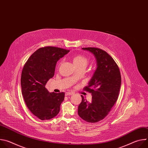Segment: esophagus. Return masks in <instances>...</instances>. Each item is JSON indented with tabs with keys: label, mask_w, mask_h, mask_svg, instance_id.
<instances>
[{
	"label": "esophagus",
	"mask_w": 148,
	"mask_h": 148,
	"mask_svg": "<svg viewBox=\"0 0 148 148\" xmlns=\"http://www.w3.org/2000/svg\"><path fill=\"white\" fill-rule=\"evenodd\" d=\"M73 94H74V93L72 92H66L65 95H66V96H67V95H72Z\"/></svg>",
	"instance_id": "esophagus-1"
}]
</instances>
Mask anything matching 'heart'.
<instances>
[{
	"label": "heart",
	"mask_w": 148,
	"mask_h": 148,
	"mask_svg": "<svg viewBox=\"0 0 148 148\" xmlns=\"http://www.w3.org/2000/svg\"><path fill=\"white\" fill-rule=\"evenodd\" d=\"M87 62H88V60L87 58L79 54L75 55L73 58V62L74 65L75 66V67H78L81 66L86 67V66L87 64Z\"/></svg>",
	"instance_id": "obj_1"
}]
</instances>
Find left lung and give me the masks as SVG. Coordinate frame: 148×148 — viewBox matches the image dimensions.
Listing matches in <instances>:
<instances>
[{
  "mask_svg": "<svg viewBox=\"0 0 148 148\" xmlns=\"http://www.w3.org/2000/svg\"><path fill=\"white\" fill-rule=\"evenodd\" d=\"M94 54L97 69L84 88L92 94L91 102L82 95L78 108V115L88 122L95 123L106 116L115 103L121 85V76L118 66L114 59L106 52L95 47L82 48Z\"/></svg>",
  "mask_w": 148,
  "mask_h": 148,
  "instance_id": "1",
  "label": "left lung"
}]
</instances>
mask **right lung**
<instances>
[{"instance_id":"right-lung-1","label":"right lung","mask_w":148,"mask_h":148,"mask_svg":"<svg viewBox=\"0 0 148 148\" xmlns=\"http://www.w3.org/2000/svg\"><path fill=\"white\" fill-rule=\"evenodd\" d=\"M61 48L45 47L28 59L21 75L22 93L29 110L41 120H49L60 112L64 92L50 93L45 87L55 72L57 62L69 52Z\"/></svg>"}]
</instances>
